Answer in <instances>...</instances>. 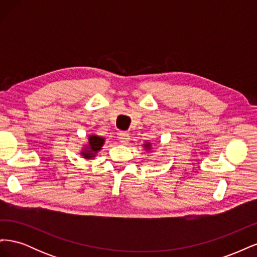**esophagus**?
<instances>
[{
    "label": "esophagus",
    "mask_w": 257,
    "mask_h": 257,
    "mask_svg": "<svg viewBox=\"0 0 257 257\" xmlns=\"http://www.w3.org/2000/svg\"><path fill=\"white\" fill-rule=\"evenodd\" d=\"M119 139L122 145H127L130 142V135L126 133V132H121L119 134Z\"/></svg>",
    "instance_id": "esophagus-1"
}]
</instances>
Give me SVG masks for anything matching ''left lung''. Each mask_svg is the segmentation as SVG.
<instances>
[{"label": "left lung", "mask_w": 257, "mask_h": 257, "mask_svg": "<svg viewBox=\"0 0 257 257\" xmlns=\"http://www.w3.org/2000/svg\"><path fill=\"white\" fill-rule=\"evenodd\" d=\"M145 148H146V150H148V151H149V150L151 149V144H149V143H147V144H145Z\"/></svg>", "instance_id": "left-lung-1"}]
</instances>
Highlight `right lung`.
Segmentation results:
<instances>
[{
  "mask_svg": "<svg viewBox=\"0 0 257 257\" xmlns=\"http://www.w3.org/2000/svg\"><path fill=\"white\" fill-rule=\"evenodd\" d=\"M104 143L105 138L99 137L97 135H91L89 137V144L83 148V150L80 154L84 159H93L95 157V154L102 149Z\"/></svg>",
  "mask_w": 257,
  "mask_h": 257,
  "instance_id": "obj_1",
  "label": "right lung"
}]
</instances>
